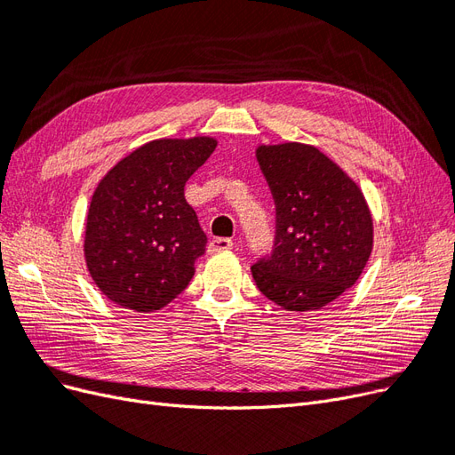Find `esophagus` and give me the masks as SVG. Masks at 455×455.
I'll list each match as a JSON object with an SVG mask.
<instances>
[{
  "instance_id": "esophagus-1",
  "label": "esophagus",
  "mask_w": 455,
  "mask_h": 455,
  "mask_svg": "<svg viewBox=\"0 0 455 455\" xmlns=\"http://www.w3.org/2000/svg\"><path fill=\"white\" fill-rule=\"evenodd\" d=\"M229 249H233V241H231V239H226V237H214V239L209 243V252H211V254L222 252V251H229Z\"/></svg>"
}]
</instances>
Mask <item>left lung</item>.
<instances>
[{"label":"left lung","mask_w":455,"mask_h":455,"mask_svg":"<svg viewBox=\"0 0 455 455\" xmlns=\"http://www.w3.org/2000/svg\"><path fill=\"white\" fill-rule=\"evenodd\" d=\"M277 211L271 256L252 266L259 292L286 311L321 309L361 277L374 224L361 188L309 144L256 148Z\"/></svg>","instance_id":"8db88e82"}]
</instances>
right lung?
<instances>
[{
	"mask_svg": "<svg viewBox=\"0 0 455 455\" xmlns=\"http://www.w3.org/2000/svg\"><path fill=\"white\" fill-rule=\"evenodd\" d=\"M216 144L211 136L151 140L96 186L84 252L94 284L114 304L151 313L189 284L206 235L184 186Z\"/></svg>",
	"mask_w": 455,
	"mask_h": 455,
	"instance_id": "right-lung-1",
	"label": "right lung"
}]
</instances>
